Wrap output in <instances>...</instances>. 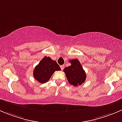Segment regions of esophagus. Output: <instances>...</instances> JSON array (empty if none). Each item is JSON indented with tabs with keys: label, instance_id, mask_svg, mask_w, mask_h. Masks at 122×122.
I'll list each match as a JSON object with an SVG mask.
<instances>
[{
	"label": "esophagus",
	"instance_id": "34e87169",
	"mask_svg": "<svg viewBox=\"0 0 122 122\" xmlns=\"http://www.w3.org/2000/svg\"><path fill=\"white\" fill-rule=\"evenodd\" d=\"M60 67H61V70H63V69L64 68V66H60Z\"/></svg>",
	"mask_w": 122,
	"mask_h": 122
}]
</instances>
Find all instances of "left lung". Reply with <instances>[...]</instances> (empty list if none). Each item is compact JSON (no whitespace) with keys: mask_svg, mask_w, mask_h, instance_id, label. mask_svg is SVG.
<instances>
[{"mask_svg":"<svg viewBox=\"0 0 122 122\" xmlns=\"http://www.w3.org/2000/svg\"><path fill=\"white\" fill-rule=\"evenodd\" d=\"M71 66L66 67L63 71L66 74L69 83L74 86H78L84 83L86 74L80 62L77 59L70 60Z\"/></svg>","mask_w":122,"mask_h":122,"instance_id":"8db88e82","label":"left lung"}]
</instances>
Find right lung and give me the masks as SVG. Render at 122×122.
I'll return each instance as SVG.
<instances>
[{"label": "right lung", "instance_id": "add662e5", "mask_svg": "<svg viewBox=\"0 0 122 122\" xmlns=\"http://www.w3.org/2000/svg\"><path fill=\"white\" fill-rule=\"evenodd\" d=\"M61 68L57 62L50 57L45 56L34 68V77L40 83H45L50 79L55 71H60Z\"/></svg>", "mask_w": 122, "mask_h": 122}]
</instances>
